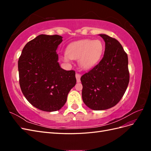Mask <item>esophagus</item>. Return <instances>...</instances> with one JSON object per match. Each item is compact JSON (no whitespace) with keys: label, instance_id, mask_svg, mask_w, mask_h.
Here are the masks:
<instances>
[{"label":"esophagus","instance_id":"34e87169","mask_svg":"<svg viewBox=\"0 0 151 151\" xmlns=\"http://www.w3.org/2000/svg\"><path fill=\"white\" fill-rule=\"evenodd\" d=\"M81 74H78V73H76V79H77V83H80L81 82Z\"/></svg>","mask_w":151,"mask_h":151}]
</instances>
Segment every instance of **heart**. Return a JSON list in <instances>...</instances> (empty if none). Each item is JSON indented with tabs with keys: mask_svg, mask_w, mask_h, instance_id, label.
I'll use <instances>...</instances> for the list:
<instances>
[{
	"mask_svg": "<svg viewBox=\"0 0 151 151\" xmlns=\"http://www.w3.org/2000/svg\"><path fill=\"white\" fill-rule=\"evenodd\" d=\"M104 51V46L99 40L85 39L68 45L63 59L78 60L79 65L84 69L92 68L99 61Z\"/></svg>",
	"mask_w": 151,
	"mask_h": 151,
	"instance_id": "1",
	"label": "heart"
}]
</instances>
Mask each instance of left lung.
<instances>
[{
    "instance_id": "1",
    "label": "left lung",
    "mask_w": 151,
    "mask_h": 151,
    "mask_svg": "<svg viewBox=\"0 0 151 151\" xmlns=\"http://www.w3.org/2000/svg\"><path fill=\"white\" fill-rule=\"evenodd\" d=\"M99 36L105 42L101 60L81 77L82 98L93 110H104L120 101L129 83L128 56L122 45L106 35Z\"/></svg>"
}]
</instances>
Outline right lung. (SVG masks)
<instances>
[{"instance_id": "add662e5", "label": "right lung", "mask_w": 151, "mask_h": 151, "mask_svg": "<svg viewBox=\"0 0 151 151\" xmlns=\"http://www.w3.org/2000/svg\"><path fill=\"white\" fill-rule=\"evenodd\" d=\"M61 36L40 35L22 49L18 60L22 94L33 106L44 111H55L67 101L76 84L74 70H65L58 62L56 50Z\"/></svg>"}]
</instances>
